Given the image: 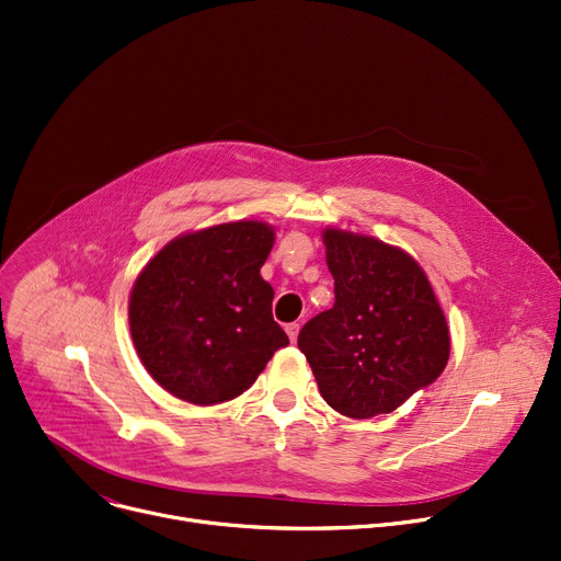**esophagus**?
Here are the masks:
<instances>
[{
  "label": "esophagus",
  "instance_id": "1",
  "mask_svg": "<svg viewBox=\"0 0 561 561\" xmlns=\"http://www.w3.org/2000/svg\"><path fill=\"white\" fill-rule=\"evenodd\" d=\"M286 333H288L290 343H295V341H297V333H300V324H297V322H290V324H286Z\"/></svg>",
  "mask_w": 561,
  "mask_h": 561
}]
</instances>
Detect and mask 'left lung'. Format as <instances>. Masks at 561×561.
I'll list each match as a JSON object with an SVG mask.
<instances>
[{
  "instance_id": "8db88e82",
  "label": "left lung",
  "mask_w": 561,
  "mask_h": 561,
  "mask_svg": "<svg viewBox=\"0 0 561 561\" xmlns=\"http://www.w3.org/2000/svg\"><path fill=\"white\" fill-rule=\"evenodd\" d=\"M335 302L311 318L297 347L324 401L341 415L392 413L431 386L451 352L431 282L408 252L379 239L324 230Z\"/></svg>"
}]
</instances>
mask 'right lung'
I'll use <instances>...</instances> for the list:
<instances>
[{
	"label": "right lung",
	"instance_id": "obj_1",
	"mask_svg": "<svg viewBox=\"0 0 561 561\" xmlns=\"http://www.w3.org/2000/svg\"><path fill=\"white\" fill-rule=\"evenodd\" d=\"M275 230L222 222L167 243L135 279L128 322L144 367L196 405L245 392L288 335L273 320V286L259 275Z\"/></svg>",
	"mask_w": 561,
	"mask_h": 561
}]
</instances>
